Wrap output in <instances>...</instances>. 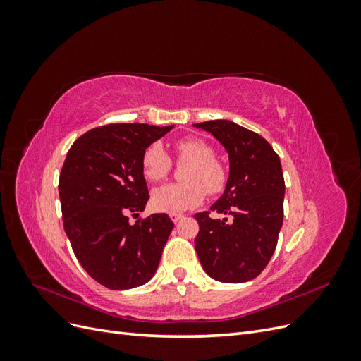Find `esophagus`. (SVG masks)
Returning <instances> with one entry per match:
<instances>
[{
  "label": "esophagus",
  "mask_w": 361,
  "mask_h": 361,
  "mask_svg": "<svg viewBox=\"0 0 361 361\" xmlns=\"http://www.w3.org/2000/svg\"><path fill=\"white\" fill-rule=\"evenodd\" d=\"M170 218H171L173 223H179L183 218V215L182 214H170Z\"/></svg>",
  "instance_id": "obj_1"
}]
</instances>
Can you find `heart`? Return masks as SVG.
<instances>
[{"instance_id": "obj_1", "label": "heart", "mask_w": 361, "mask_h": 361, "mask_svg": "<svg viewBox=\"0 0 361 361\" xmlns=\"http://www.w3.org/2000/svg\"><path fill=\"white\" fill-rule=\"evenodd\" d=\"M174 150L179 162H188L182 173V179L187 182L164 185L152 192V206L157 211L180 214L199 206L206 191L218 194L226 188L227 171L215 159V150L209 143L200 138H183L178 141ZM141 169L150 182L162 180L170 173L171 159L161 143H152L143 150Z\"/></svg>"}]
</instances>
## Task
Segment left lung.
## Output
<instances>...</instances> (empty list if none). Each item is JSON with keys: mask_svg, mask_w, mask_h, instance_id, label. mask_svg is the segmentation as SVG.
<instances>
[{"mask_svg": "<svg viewBox=\"0 0 361 361\" xmlns=\"http://www.w3.org/2000/svg\"><path fill=\"white\" fill-rule=\"evenodd\" d=\"M211 133L228 154V179L211 211L195 214L199 233L194 245L207 276L223 283H244L265 269L277 247L283 224L280 158L268 141L231 120L195 123ZM231 217V221L226 218Z\"/></svg>", "mask_w": 361, "mask_h": 361, "instance_id": "8db88e82", "label": "left lung"}]
</instances>
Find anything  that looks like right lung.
I'll return each mask as SVG.
<instances>
[{
	"label": "right lung",
	"mask_w": 361,
	"mask_h": 361,
	"mask_svg": "<svg viewBox=\"0 0 361 361\" xmlns=\"http://www.w3.org/2000/svg\"><path fill=\"white\" fill-rule=\"evenodd\" d=\"M173 128H94L64 159L59 180L64 232L87 274L108 289L141 286L158 269L173 221L167 214H152L130 224L128 215L145 211L149 200L143 150Z\"/></svg>",
	"instance_id": "right-lung-1"
}]
</instances>
